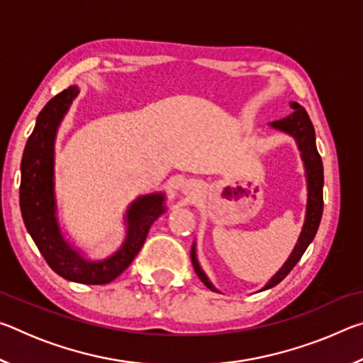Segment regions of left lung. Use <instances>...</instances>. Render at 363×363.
Returning <instances> with one entry per match:
<instances>
[{"label": "left lung", "mask_w": 363, "mask_h": 363, "mask_svg": "<svg viewBox=\"0 0 363 363\" xmlns=\"http://www.w3.org/2000/svg\"><path fill=\"white\" fill-rule=\"evenodd\" d=\"M290 106L293 108V112L288 116H285V118L272 121L270 123V126H274L275 130L291 134V136L296 139L301 155H303L304 164H306L307 190H309V196H307V211H306L304 227L303 230H301L296 247H294L293 253L290 255V257H288L284 266H281L279 272L269 280V284L266 286H264V290L280 284V281L291 272V269L296 266L298 261L301 259V256L304 255V251L307 250V247H309V243L314 240L318 224H320V219H322V213H323V164L315 147L314 125H312V121L304 107H301L298 102H290ZM190 257H192L194 269L196 275H199V279L203 281L210 290L216 291V288L210 284V280L206 279L203 270L200 269L199 262H196L195 245L192 247V250H190Z\"/></svg>", "instance_id": "left-lung-1"}]
</instances>
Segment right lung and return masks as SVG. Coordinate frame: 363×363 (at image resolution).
<instances>
[{"mask_svg": "<svg viewBox=\"0 0 363 363\" xmlns=\"http://www.w3.org/2000/svg\"><path fill=\"white\" fill-rule=\"evenodd\" d=\"M77 94V86L64 89L46 104L36 118L21 163V211L28 233L54 272L77 284L106 285L118 277L143 248L150 225L164 213V196L152 194L133 201L126 213V240L106 261H86L64 240L54 203V139Z\"/></svg>", "mask_w": 363, "mask_h": 363, "instance_id": "add662e5", "label": "right lung"}]
</instances>
